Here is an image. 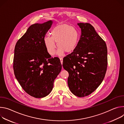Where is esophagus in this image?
I'll return each mask as SVG.
<instances>
[{
  "label": "esophagus",
  "mask_w": 124,
  "mask_h": 124,
  "mask_svg": "<svg viewBox=\"0 0 124 124\" xmlns=\"http://www.w3.org/2000/svg\"><path fill=\"white\" fill-rule=\"evenodd\" d=\"M60 61H61V63L62 64V62H63V59L62 58H60Z\"/></svg>",
  "instance_id": "esophagus-1"
}]
</instances>
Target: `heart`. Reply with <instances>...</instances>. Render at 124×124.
Wrapping results in <instances>:
<instances>
[{
  "label": "heart",
  "mask_w": 124,
  "mask_h": 124,
  "mask_svg": "<svg viewBox=\"0 0 124 124\" xmlns=\"http://www.w3.org/2000/svg\"><path fill=\"white\" fill-rule=\"evenodd\" d=\"M51 36H46L44 39V44L48 53L53 56L56 48L59 47L57 54L61 56L65 51L73 52L79 43L80 33L78 30L71 25L63 24L54 27L51 31Z\"/></svg>",
  "instance_id": "1"
}]
</instances>
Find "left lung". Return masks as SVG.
<instances>
[{
	"label": "left lung",
	"mask_w": 124,
	"mask_h": 124,
	"mask_svg": "<svg viewBox=\"0 0 124 124\" xmlns=\"http://www.w3.org/2000/svg\"><path fill=\"white\" fill-rule=\"evenodd\" d=\"M81 30L76 49L63 60L68 71V86L78 97L94 92L104 78L107 66V49L104 40L89 23H78Z\"/></svg>",
	"instance_id": "8db88e82"
}]
</instances>
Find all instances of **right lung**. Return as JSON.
Instances as JSON below:
<instances>
[{
    "mask_svg": "<svg viewBox=\"0 0 124 124\" xmlns=\"http://www.w3.org/2000/svg\"><path fill=\"white\" fill-rule=\"evenodd\" d=\"M53 23L49 20L31 25L17 41L13 68L16 78L24 91L35 98H42L52 91L54 81L61 71L58 58H52L44 39Z\"/></svg>",
    "mask_w": 124,
    "mask_h": 124,
    "instance_id": "1",
    "label": "right lung"
}]
</instances>
